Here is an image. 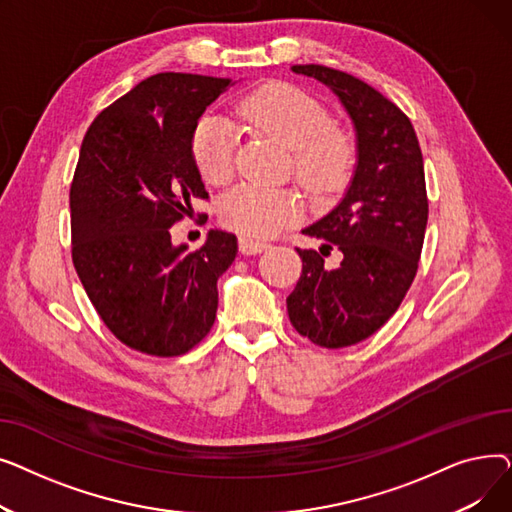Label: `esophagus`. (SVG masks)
I'll list each match as a JSON object with an SVG mask.
<instances>
[{"label":"esophagus","mask_w":512,"mask_h":512,"mask_svg":"<svg viewBox=\"0 0 512 512\" xmlns=\"http://www.w3.org/2000/svg\"><path fill=\"white\" fill-rule=\"evenodd\" d=\"M238 249H240V253H245V255H257V253H261V251L267 249V242L255 240V238H251V236H240Z\"/></svg>","instance_id":"1"}]
</instances>
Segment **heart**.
I'll use <instances>...</instances> for the list:
<instances>
[{"mask_svg": "<svg viewBox=\"0 0 512 512\" xmlns=\"http://www.w3.org/2000/svg\"><path fill=\"white\" fill-rule=\"evenodd\" d=\"M238 116L253 130L267 134L290 149L292 172L315 197H332L348 184L355 170V143L315 97L305 91L274 83L263 85L238 103ZM238 132L218 114L199 120L193 134V157L201 176L215 186L234 176ZM224 226L265 238L297 222L303 215V199L292 188L236 186L218 205Z\"/></svg>", "mask_w": 512, "mask_h": 512, "instance_id": "obj_1", "label": "heart"}]
</instances>
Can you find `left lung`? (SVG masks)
<instances>
[{
	"label": "left lung",
	"mask_w": 512,
	"mask_h": 512,
	"mask_svg": "<svg viewBox=\"0 0 512 512\" xmlns=\"http://www.w3.org/2000/svg\"><path fill=\"white\" fill-rule=\"evenodd\" d=\"M292 70L328 85L357 130L353 182L326 218L303 230L326 245L297 249L303 272L286 299L294 330L342 348L378 332L415 280L429 213L423 155L407 114L363 80L319 64ZM334 246L343 261L328 271L323 257Z\"/></svg>",
	"instance_id": "8db88e82"
}]
</instances>
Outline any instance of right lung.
Returning a JSON list of instances; mask_svg holds the SVG:
<instances>
[{"label":"right lung","mask_w":512,"mask_h":512,"mask_svg":"<svg viewBox=\"0 0 512 512\" xmlns=\"http://www.w3.org/2000/svg\"><path fill=\"white\" fill-rule=\"evenodd\" d=\"M230 78L159 72L93 120L70 186L72 263L105 328L151 357H178L211 330L236 236L174 247L170 228L209 199L193 157L205 107ZM207 220V215H205Z\"/></svg>","instance_id":"obj_1"}]
</instances>
